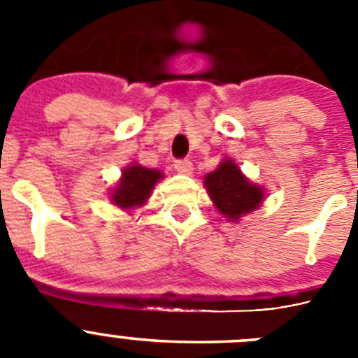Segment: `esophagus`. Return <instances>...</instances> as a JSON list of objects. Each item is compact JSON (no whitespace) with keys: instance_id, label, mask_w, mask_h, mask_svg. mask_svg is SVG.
Segmentation results:
<instances>
[{"instance_id":"obj_1","label":"esophagus","mask_w":358,"mask_h":358,"mask_svg":"<svg viewBox=\"0 0 358 358\" xmlns=\"http://www.w3.org/2000/svg\"><path fill=\"white\" fill-rule=\"evenodd\" d=\"M173 166H176L177 172L182 173V176H192V173H194V164H192V161H188V159L176 161V164H173Z\"/></svg>"}]
</instances>
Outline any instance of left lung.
<instances>
[{
	"instance_id": "obj_1",
	"label": "left lung",
	"mask_w": 358,
	"mask_h": 358,
	"mask_svg": "<svg viewBox=\"0 0 358 358\" xmlns=\"http://www.w3.org/2000/svg\"><path fill=\"white\" fill-rule=\"evenodd\" d=\"M204 188L215 210L229 222L252 213L264 204L265 188L249 179L233 157H224L213 172L204 176Z\"/></svg>"
}]
</instances>
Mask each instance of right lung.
I'll return each mask as SVG.
<instances>
[{
  "mask_svg": "<svg viewBox=\"0 0 358 358\" xmlns=\"http://www.w3.org/2000/svg\"><path fill=\"white\" fill-rule=\"evenodd\" d=\"M164 177L161 170L147 169L138 161L122 170L118 182L109 192V201L123 211H132L145 206L157 182Z\"/></svg>",
  "mask_w": 358,
  "mask_h": 358,
  "instance_id": "right-lung-1",
  "label": "right lung"
}]
</instances>
